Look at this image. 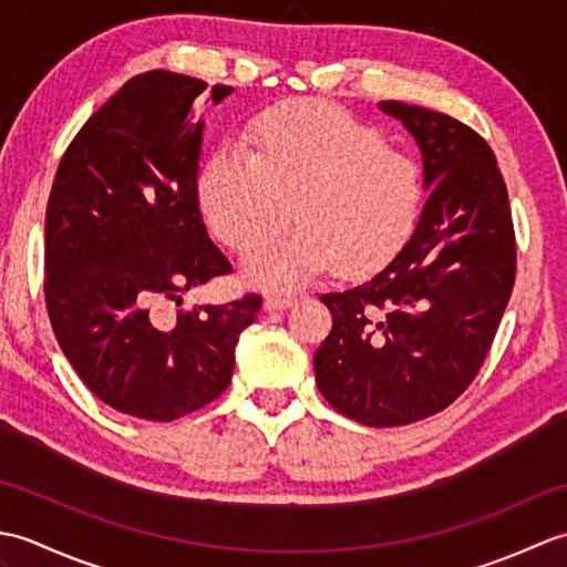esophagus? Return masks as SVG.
<instances>
[{
    "label": "esophagus",
    "instance_id": "34e87169",
    "mask_svg": "<svg viewBox=\"0 0 567 567\" xmlns=\"http://www.w3.org/2000/svg\"><path fill=\"white\" fill-rule=\"evenodd\" d=\"M297 302L295 295H268L262 299L265 311H277V309H287Z\"/></svg>",
    "mask_w": 567,
    "mask_h": 567
}]
</instances>
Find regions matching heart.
I'll return each mask as SVG.
<instances>
[{
	"instance_id": "b5f03b06",
	"label": "heart",
	"mask_w": 567,
	"mask_h": 567,
	"mask_svg": "<svg viewBox=\"0 0 567 567\" xmlns=\"http://www.w3.org/2000/svg\"><path fill=\"white\" fill-rule=\"evenodd\" d=\"M204 221L246 250L250 285L280 290L336 265L363 275L394 258L414 234L424 179L412 155L346 106L292 100L270 106L244 134V151L212 153L197 175ZM296 209H291V204Z\"/></svg>"
}]
</instances>
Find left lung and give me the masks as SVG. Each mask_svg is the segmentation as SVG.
I'll return each mask as SVG.
<instances>
[{"label":"left lung","mask_w":567,"mask_h":567,"mask_svg":"<svg viewBox=\"0 0 567 567\" xmlns=\"http://www.w3.org/2000/svg\"><path fill=\"white\" fill-rule=\"evenodd\" d=\"M378 106L414 136L429 197L380 272L321 297L333 327L315 375L333 409L382 429L443 412L475 380L512 297L516 246L487 141L424 106Z\"/></svg>","instance_id":"left-lung-1"}]
</instances>
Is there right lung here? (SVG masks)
Instances as JSON below:
<instances>
[{"label":"right lung","mask_w":567,"mask_h":567,"mask_svg":"<svg viewBox=\"0 0 567 567\" xmlns=\"http://www.w3.org/2000/svg\"><path fill=\"white\" fill-rule=\"evenodd\" d=\"M234 87L171 70L131 78L70 143L45 209V305L55 339L104 404L173 421L231 382L236 343L262 299L177 309L165 299L231 270L197 202L204 122L197 102Z\"/></svg>","instance_id":"1"}]
</instances>
